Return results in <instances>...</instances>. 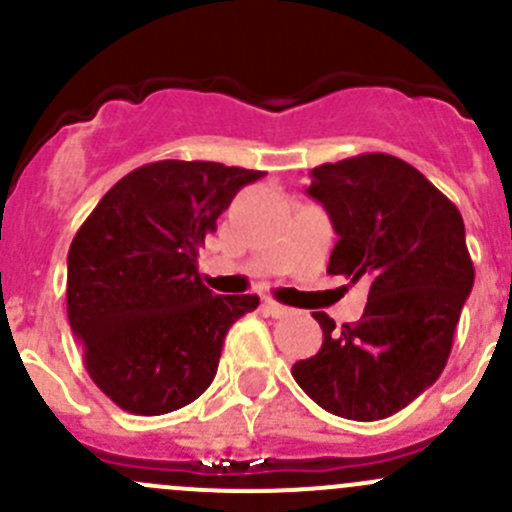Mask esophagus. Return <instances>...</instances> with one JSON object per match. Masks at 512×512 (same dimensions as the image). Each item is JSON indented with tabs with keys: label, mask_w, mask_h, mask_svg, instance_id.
Listing matches in <instances>:
<instances>
[{
	"label": "esophagus",
	"mask_w": 512,
	"mask_h": 512,
	"mask_svg": "<svg viewBox=\"0 0 512 512\" xmlns=\"http://www.w3.org/2000/svg\"><path fill=\"white\" fill-rule=\"evenodd\" d=\"M265 309L267 314H272V317H287V314H292V309L285 307V304L275 302V299H265Z\"/></svg>",
	"instance_id": "1"
}]
</instances>
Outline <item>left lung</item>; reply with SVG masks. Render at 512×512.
Wrapping results in <instances>:
<instances>
[{
	"instance_id": "1",
	"label": "left lung",
	"mask_w": 512,
	"mask_h": 512,
	"mask_svg": "<svg viewBox=\"0 0 512 512\" xmlns=\"http://www.w3.org/2000/svg\"><path fill=\"white\" fill-rule=\"evenodd\" d=\"M307 195L339 235L329 275L369 280L359 322L314 319L322 349L292 366L304 394L352 421L394 416L441 376L473 289L466 227L456 205L414 165L386 153L324 163Z\"/></svg>"
}]
</instances>
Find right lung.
I'll return each mask as SVG.
<instances>
[{"label":"right lung","instance_id":"add662e5","mask_svg":"<svg viewBox=\"0 0 512 512\" xmlns=\"http://www.w3.org/2000/svg\"><path fill=\"white\" fill-rule=\"evenodd\" d=\"M262 170L158 160L123 175L69 247L66 309L94 384L128 414L160 416L215 379L225 334L260 304L215 294L198 250Z\"/></svg>","mask_w":512,"mask_h":512}]
</instances>
